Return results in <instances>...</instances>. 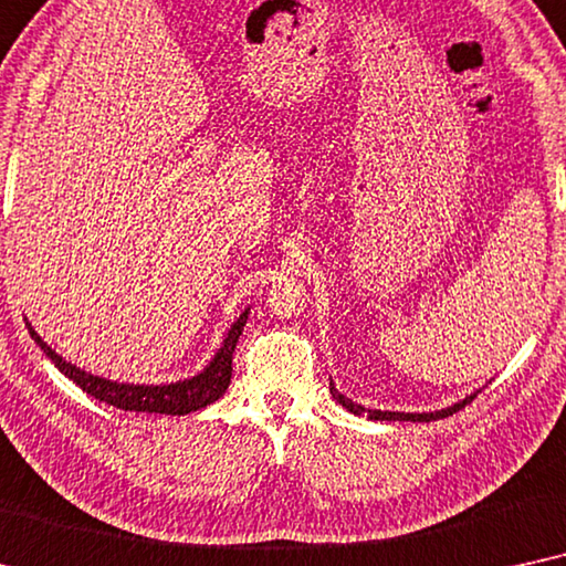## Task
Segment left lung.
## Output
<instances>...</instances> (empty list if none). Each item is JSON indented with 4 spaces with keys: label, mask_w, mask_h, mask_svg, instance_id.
Masks as SVG:
<instances>
[{
    "label": "left lung",
    "mask_w": 566,
    "mask_h": 566,
    "mask_svg": "<svg viewBox=\"0 0 566 566\" xmlns=\"http://www.w3.org/2000/svg\"><path fill=\"white\" fill-rule=\"evenodd\" d=\"M479 394V390H476ZM476 394H471V396H465L463 401H458V403H453V406H448V409H440V411H429V413H406V411H380V409H365V406H359V403H354L352 398H346V396H342L336 390V386L334 382H331V396L336 398L338 403L344 406L346 411H352V413H357V417H367V419H375V421H434V419H446V417H453L455 411H461L465 403H471L473 398H476Z\"/></svg>",
    "instance_id": "8db88e82"
}]
</instances>
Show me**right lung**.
<instances>
[{"instance_id": "right-lung-1", "label": "right lung", "mask_w": 566, "mask_h": 566, "mask_svg": "<svg viewBox=\"0 0 566 566\" xmlns=\"http://www.w3.org/2000/svg\"><path fill=\"white\" fill-rule=\"evenodd\" d=\"M248 311H251V307H245V313H240V318L232 323V328L228 331V336H224L222 346L217 349L214 359L209 361L205 370L188 380L168 382V386H134V382H116V380L97 378V375L80 370L77 365H72V361H66L62 354L51 349V346L35 334V328L30 326L28 321L25 326L30 331V336H33V342L43 349V354L54 361L66 378L77 382L87 396H93L97 401L116 406V409H124V411H147V413H170V417H184V413L199 411L205 409V406L214 403L217 398L228 390L230 378H232V352H235L238 338L243 334Z\"/></svg>"}]
</instances>
